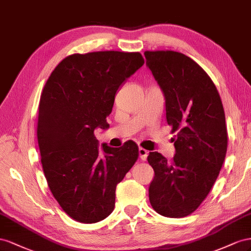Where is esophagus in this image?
Wrapping results in <instances>:
<instances>
[{"label":"esophagus","mask_w":251,"mask_h":251,"mask_svg":"<svg viewBox=\"0 0 251 251\" xmlns=\"http://www.w3.org/2000/svg\"><path fill=\"white\" fill-rule=\"evenodd\" d=\"M139 156L142 161H146L148 156V151L144 148H139Z\"/></svg>","instance_id":"34e87169"}]
</instances>
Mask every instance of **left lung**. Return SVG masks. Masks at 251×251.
Listing matches in <instances>:
<instances>
[{"instance_id":"left-lung-1","label":"left lung","mask_w":251,"mask_h":251,"mask_svg":"<svg viewBox=\"0 0 251 251\" xmlns=\"http://www.w3.org/2000/svg\"><path fill=\"white\" fill-rule=\"evenodd\" d=\"M146 64L165 98L166 120L175 133L171 162L157 151L149 201L161 216H189L208 196L227 151L225 113L216 85L189 56L171 50L145 51Z\"/></svg>"}]
</instances>
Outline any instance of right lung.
<instances>
[{"label": "right lung", "instance_id": "obj_1", "mask_svg": "<svg viewBox=\"0 0 251 251\" xmlns=\"http://www.w3.org/2000/svg\"><path fill=\"white\" fill-rule=\"evenodd\" d=\"M144 64L140 52L97 51L66 56L48 77L39 104L38 143L48 187L62 209L97 223L114 208L117 185L139 157V147L102 145L117 90Z\"/></svg>", "mask_w": 251, "mask_h": 251}]
</instances>
